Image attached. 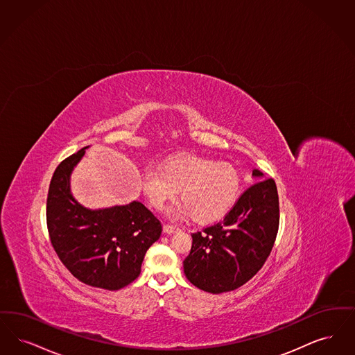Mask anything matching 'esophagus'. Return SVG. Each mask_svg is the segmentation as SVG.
Segmentation results:
<instances>
[{"label": "esophagus", "instance_id": "esophagus-1", "mask_svg": "<svg viewBox=\"0 0 355 355\" xmlns=\"http://www.w3.org/2000/svg\"><path fill=\"white\" fill-rule=\"evenodd\" d=\"M179 230L178 227H175V225H170V224H166L164 227H163V232L164 233H167V234H171V233H173V232H176Z\"/></svg>", "mask_w": 355, "mask_h": 355}]
</instances>
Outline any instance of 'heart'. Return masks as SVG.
Instances as JSON below:
<instances>
[{
  "instance_id": "b5f03b06",
  "label": "heart",
  "mask_w": 355,
  "mask_h": 355,
  "mask_svg": "<svg viewBox=\"0 0 355 355\" xmlns=\"http://www.w3.org/2000/svg\"><path fill=\"white\" fill-rule=\"evenodd\" d=\"M141 192L155 209H162L179 189L183 201L171 207V216H191L209 224L225 216L239 199L241 176L227 162L185 155L167 160L160 168H147L140 176Z\"/></svg>"
}]
</instances>
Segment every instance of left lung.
Here are the masks:
<instances>
[{"label": "left lung", "instance_id": "obj_1", "mask_svg": "<svg viewBox=\"0 0 355 355\" xmlns=\"http://www.w3.org/2000/svg\"><path fill=\"white\" fill-rule=\"evenodd\" d=\"M250 185L228 215L216 224L192 233L185 277L208 293L231 292L253 277L272 252L278 232L277 187L253 170Z\"/></svg>", "mask_w": 355, "mask_h": 355}]
</instances>
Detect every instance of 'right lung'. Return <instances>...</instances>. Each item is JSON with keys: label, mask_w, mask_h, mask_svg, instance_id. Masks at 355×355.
<instances>
[{"label": "right lung", "mask_w": 355, "mask_h": 355, "mask_svg": "<svg viewBox=\"0 0 355 355\" xmlns=\"http://www.w3.org/2000/svg\"><path fill=\"white\" fill-rule=\"evenodd\" d=\"M85 147L54 172L46 202L51 245L70 273L94 288L118 291L140 275L147 249L159 240L162 224L140 201L90 209L70 189L74 167Z\"/></svg>", "instance_id": "obj_1"}]
</instances>
